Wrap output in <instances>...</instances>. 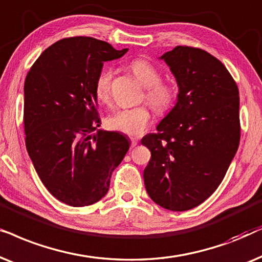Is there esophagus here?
Returning <instances> with one entry per match:
<instances>
[{
	"instance_id": "esophagus-1",
	"label": "esophagus",
	"mask_w": 262,
	"mask_h": 262,
	"mask_svg": "<svg viewBox=\"0 0 262 262\" xmlns=\"http://www.w3.org/2000/svg\"><path fill=\"white\" fill-rule=\"evenodd\" d=\"M130 146H132V147H135V146H137L138 145V140H137V139H135V138H132L130 139Z\"/></svg>"
}]
</instances>
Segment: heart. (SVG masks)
Returning <instances> with one entry per match:
<instances>
[{
	"label": "heart",
	"mask_w": 262,
	"mask_h": 262,
	"mask_svg": "<svg viewBox=\"0 0 262 262\" xmlns=\"http://www.w3.org/2000/svg\"><path fill=\"white\" fill-rule=\"evenodd\" d=\"M130 69L141 85L147 87L146 100L157 113L164 114L171 109L176 100V89L171 82L160 80L162 73L157 66L144 58H138L132 62ZM111 78H113V72L109 68L102 69L97 76L95 96L100 103L109 102ZM149 124H151V113L146 106L117 110L106 118L107 128L130 137L144 134Z\"/></svg>",
	"instance_id": "1"
}]
</instances>
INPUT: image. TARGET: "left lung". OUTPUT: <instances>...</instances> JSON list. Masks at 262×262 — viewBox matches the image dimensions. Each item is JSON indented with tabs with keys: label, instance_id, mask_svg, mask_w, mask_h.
Masks as SVG:
<instances>
[{
	"label": "left lung",
	"instance_id": "8db88e82",
	"mask_svg": "<svg viewBox=\"0 0 262 262\" xmlns=\"http://www.w3.org/2000/svg\"><path fill=\"white\" fill-rule=\"evenodd\" d=\"M160 58L179 95L158 132L142 138L151 151L144 181L157 205L181 212L202 204L224 179L239 145V96L225 66L207 51L179 45Z\"/></svg>",
	"mask_w": 262,
	"mask_h": 262
}]
</instances>
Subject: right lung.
I'll list each match as a JSON object with an SVG mask.
<instances>
[{"instance_id":"right-lung-1","label":"right lung","mask_w":262,"mask_h":262,"mask_svg":"<svg viewBox=\"0 0 262 262\" xmlns=\"http://www.w3.org/2000/svg\"><path fill=\"white\" fill-rule=\"evenodd\" d=\"M116 50L92 37L56 41L41 52L24 86L25 142L34 169L54 196L73 207L99 201L130 140L98 129L95 82Z\"/></svg>"}]
</instances>
